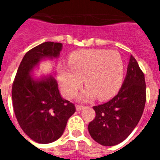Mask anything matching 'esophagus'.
<instances>
[{
    "label": "esophagus",
    "mask_w": 160,
    "mask_h": 160,
    "mask_svg": "<svg viewBox=\"0 0 160 160\" xmlns=\"http://www.w3.org/2000/svg\"><path fill=\"white\" fill-rule=\"evenodd\" d=\"M84 108H85V106H83V105H76V106H75V109H76L77 111H80V110L84 109Z\"/></svg>",
    "instance_id": "obj_1"
}]
</instances>
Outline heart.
<instances>
[{
  "label": "heart",
  "mask_w": 160,
  "mask_h": 160,
  "mask_svg": "<svg viewBox=\"0 0 160 160\" xmlns=\"http://www.w3.org/2000/svg\"><path fill=\"white\" fill-rule=\"evenodd\" d=\"M58 79L64 95L74 97L82 85L87 88L79 96L89 101L96 96L107 100L116 94L124 78V61L116 51L102 49L80 50L69 56V65L59 64Z\"/></svg>",
  "instance_id": "1"
}]
</instances>
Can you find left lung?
<instances>
[{
	"instance_id": "obj_1",
	"label": "left lung",
	"mask_w": 160,
	"mask_h": 160,
	"mask_svg": "<svg viewBox=\"0 0 160 160\" xmlns=\"http://www.w3.org/2000/svg\"><path fill=\"white\" fill-rule=\"evenodd\" d=\"M145 101L144 73L131 55L126 76L116 96L93 107L95 118L88 125L90 136L104 146H114L124 141L139 123Z\"/></svg>"
}]
</instances>
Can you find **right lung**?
<instances>
[{
  "mask_svg": "<svg viewBox=\"0 0 160 160\" xmlns=\"http://www.w3.org/2000/svg\"><path fill=\"white\" fill-rule=\"evenodd\" d=\"M63 45L47 41L34 47L21 60L12 85L13 109L20 126L32 140L49 144L65 131L75 107L61 96L52 76L36 77L35 70L46 60L58 59Z\"/></svg>",
  "mask_w": 160,
  "mask_h": 160,
  "instance_id": "add662e5",
  "label": "right lung"
}]
</instances>
